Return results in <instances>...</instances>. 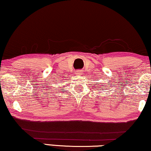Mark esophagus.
I'll list each match as a JSON object with an SVG mask.
<instances>
[{
  "instance_id": "1",
  "label": "esophagus",
  "mask_w": 151,
  "mask_h": 151,
  "mask_svg": "<svg viewBox=\"0 0 151 151\" xmlns=\"http://www.w3.org/2000/svg\"><path fill=\"white\" fill-rule=\"evenodd\" d=\"M76 74L77 76H80L81 74H83V71H82L81 70H78V71H76Z\"/></svg>"
}]
</instances>
